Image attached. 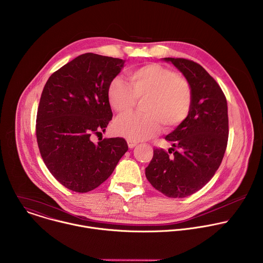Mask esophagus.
<instances>
[{"label": "esophagus", "instance_id": "34e87169", "mask_svg": "<svg viewBox=\"0 0 263 263\" xmlns=\"http://www.w3.org/2000/svg\"><path fill=\"white\" fill-rule=\"evenodd\" d=\"M127 145H128L129 148H134V147L137 145V143H136V142H133V141H130V140H127Z\"/></svg>", "mask_w": 263, "mask_h": 263}]
</instances>
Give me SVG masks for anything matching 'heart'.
I'll return each instance as SVG.
<instances>
[{
    "mask_svg": "<svg viewBox=\"0 0 263 263\" xmlns=\"http://www.w3.org/2000/svg\"><path fill=\"white\" fill-rule=\"evenodd\" d=\"M128 85L114 79L108 86V100L119 115H127L138 100H144L143 116H122L114 123V130L133 142L150 139L165 130L181 125L190 115L193 89L189 80L174 70L156 64H147L132 70Z\"/></svg>",
    "mask_w": 263,
    "mask_h": 263,
    "instance_id": "heart-1",
    "label": "heart"
}]
</instances>
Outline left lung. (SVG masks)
<instances>
[{
    "label": "left lung",
    "instance_id": "1",
    "mask_svg": "<svg viewBox=\"0 0 263 263\" xmlns=\"http://www.w3.org/2000/svg\"><path fill=\"white\" fill-rule=\"evenodd\" d=\"M164 60L191 83L193 104L185 121L165 138L173 147L168 151L154 148L145 175L165 196L184 198L201 190L222 163L229 134L227 100L216 80L200 64L183 58Z\"/></svg>",
    "mask_w": 263,
    "mask_h": 263
}]
</instances>
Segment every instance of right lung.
I'll return each mask as SVG.
<instances>
[{"label": "right lung", "mask_w": 263, "mask_h": 263, "mask_svg": "<svg viewBox=\"0 0 263 263\" xmlns=\"http://www.w3.org/2000/svg\"><path fill=\"white\" fill-rule=\"evenodd\" d=\"M125 60L87 52L52 73L41 93L36 137L42 160L62 185L87 193L106 181L128 146L98 139L112 120L108 86Z\"/></svg>", "instance_id": "add662e5"}]
</instances>
